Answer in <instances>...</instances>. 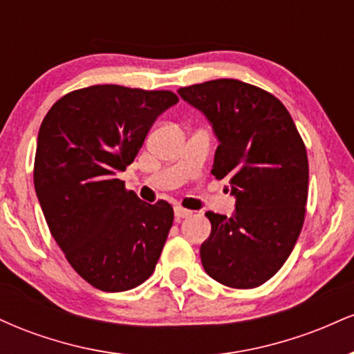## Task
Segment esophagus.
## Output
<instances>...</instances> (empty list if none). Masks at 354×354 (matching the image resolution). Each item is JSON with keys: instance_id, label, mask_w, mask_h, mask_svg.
<instances>
[{"instance_id": "esophagus-1", "label": "esophagus", "mask_w": 354, "mask_h": 354, "mask_svg": "<svg viewBox=\"0 0 354 354\" xmlns=\"http://www.w3.org/2000/svg\"><path fill=\"white\" fill-rule=\"evenodd\" d=\"M191 214H193V213H191L189 209L181 208V206H176V208H174V216H176L178 221H180V219H183V218H189Z\"/></svg>"}]
</instances>
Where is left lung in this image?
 Returning <instances> with one entry per match:
<instances>
[{"label": "left lung", "instance_id": "left-lung-1", "mask_svg": "<svg viewBox=\"0 0 354 354\" xmlns=\"http://www.w3.org/2000/svg\"><path fill=\"white\" fill-rule=\"evenodd\" d=\"M178 95L213 126L219 145L211 173L228 178L236 198L230 218L206 213L203 268L225 286H259L278 273L303 228L310 171L301 136L281 101L253 84L213 80Z\"/></svg>", "mask_w": 354, "mask_h": 354}]
</instances>
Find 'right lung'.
I'll return each mask as SVG.
<instances>
[{
    "label": "right lung",
    "instance_id": "obj_1",
    "mask_svg": "<svg viewBox=\"0 0 354 354\" xmlns=\"http://www.w3.org/2000/svg\"><path fill=\"white\" fill-rule=\"evenodd\" d=\"M176 103L171 91L96 84L56 101L39 128L33 180L44 219L73 270L101 291L146 281L163 251L171 205L141 201L118 174Z\"/></svg>",
    "mask_w": 354,
    "mask_h": 354
}]
</instances>
